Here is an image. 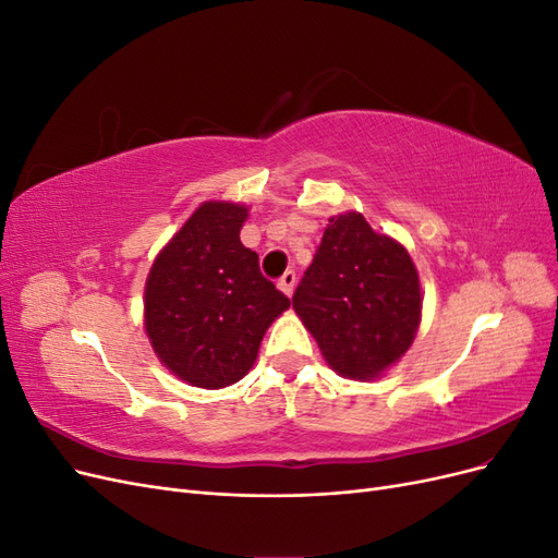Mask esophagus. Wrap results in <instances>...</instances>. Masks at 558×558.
I'll return each mask as SVG.
<instances>
[{"instance_id": "esophagus-1", "label": "esophagus", "mask_w": 558, "mask_h": 558, "mask_svg": "<svg viewBox=\"0 0 558 558\" xmlns=\"http://www.w3.org/2000/svg\"><path fill=\"white\" fill-rule=\"evenodd\" d=\"M279 289L291 298L293 289H295V272H291V269H289V272H283V277L279 279Z\"/></svg>"}]
</instances>
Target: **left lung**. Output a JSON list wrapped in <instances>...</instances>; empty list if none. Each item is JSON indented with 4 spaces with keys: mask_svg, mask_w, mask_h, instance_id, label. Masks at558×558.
<instances>
[{
    "mask_svg": "<svg viewBox=\"0 0 558 558\" xmlns=\"http://www.w3.org/2000/svg\"><path fill=\"white\" fill-rule=\"evenodd\" d=\"M293 310L335 373L375 379L414 342L416 267L404 246L377 234L361 214H342L328 221Z\"/></svg>",
    "mask_w": 558,
    "mask_h": 558,
    "instance_id": "1",
    "label": "left lung"
}]
</instances>
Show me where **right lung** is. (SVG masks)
<instances>
[{
    "label": "right lung",
    "instance_id": "1",
    "mask_svg": "<svg viewBox=\"0 0 558 558\" xmlns=\"http://www.w3.org/2000/svg\"><path fill=\"white\" fill-rule=\"evenodd\" d=\"M248 209L205 202L150 267L146 335L172 373L199 388L240 381L269 324L291 300L265 279L258 253L240 242Z\"/></svg>",
    "mask_w": 558,
    "mask_h": 558
}]
</instances>
